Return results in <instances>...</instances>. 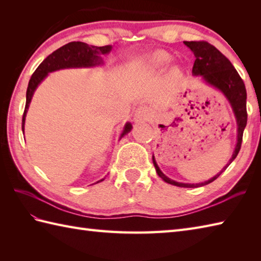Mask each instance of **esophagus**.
Instances as JSON below:
<instances>
[{
  "mask_svg": "<svg viewBox=\"0 0 261 261\" xmlns=\"http://www.w3.org/2000/svg\"><path fill=\"white\" fill-rule=\"evenodd\" d=\"M150 118V112H149V110L145 107H141L136 111V114H135V119L137 121H142V120H148Z\"/></svg>",
  "mask_w": 261,
  "mask_h": 261,
  "instance_id": "1",
  "label": "esophagus"
}]
</instances>
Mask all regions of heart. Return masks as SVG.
Instances as JSON below:
<instances>
[{
  "mask_svg": "<svg viewBox=\"0 0 261 261\" xmlns=\"http://www.w3.org/2000/svg\"><path fill=\"white\" fill-rule=\"evenodd\" d=\"M171 60V55L164 50H154L145 55L140 63L146 65L149 69H160L165 67ZM170 75L178 77L180 75V69L178 67H173L170 69Z\"/></svg>",
  "mask_w": 261,
  "mask_h": 261,
  "instance_id": "obj_1",
  "label": "heart"
}]
</instances>
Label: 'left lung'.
Masks as SVG:
<instances>
[{"label": "left lung", "mask_w": 261, "mask_h": 261, "mask_svg": "<svg viewBox=\"0 0 261 261\" xmlns=\"http://www.w3.org/2000/svg\"><path fill=\"white\" fill-rule=\"evenodd\" d=\"M185 45L191 49L195 56V62L192 69L194 76H202V79L212 85L213 87L218 88L219 91L224 94V96L228 98L230 102L232 110H233L237 125H238V141L237 146L230 159L229 164L220 171L218 175H215L212 178L204 181L198 182V184H186V182L175 181L168 178L162 170L159 169L158 165L152 156V163L154 168L160 178H163L168 184L178 186V187H199L207 185L210 182L215 180L218 177L228 168V166L233 162L238 153L240 151L243 130L247 125V91L245 83H243L240 75L231 64L230 60L226 58L224 55L218 50L214 46L206 41H184Z\"/></svg>", "instance_id": "1"}]
</instances>
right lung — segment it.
<instances>
[{
	"mask_svg": "<svg viewBox=\"0 0 261 261\" xmlns=\"http://www.w3.org/2000/svg\"><path fill=\"white\" fill-rule=\"evenodd\" d=\"M112 50V46H90L85 42L73 41L67 45L60 47L56 51L49 55L43 62L38 66V68L32 74L27 88V101L25 108L22 118V131H24V121L25 115L29 109V104L33 96L36 88L38 85L46 79L47 75L51 71L64 69V68H80V67H94L103 64L102 55H107ZM132 129V125L129 122H126L124 129L122 131L121 138L124 135L129 134ZM101 179L98 181H102ZM97 181V182H98Z\"/></svg>",
	"mask_w": 261,
	"mask_h": 261,
	"instance_id": "right-lung-1",
	"label": "right lung"
}]
</instances>
